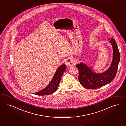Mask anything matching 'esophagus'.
I'll use <instances>...</instances> for the list:
<instances>
[{
  "label": "esophagus",
  "mask_w": 126,
  "mask_h": 126,
  "mask_svg": "<svg viewBox=\"0 0 126 126\" xmlns=\"http://www.w3.org/2000/svg\"><path fill=\"white\" fill-rule=\"evenodd\" d=\"M65 64L67 66H72L75 65V62L74 61L73 58L71 57H68L66 59L65 61Z\"/></svg>",
  "instance_id": "34e87169"
}]
</instances>
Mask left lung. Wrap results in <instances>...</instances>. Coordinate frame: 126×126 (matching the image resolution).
<instances>
[{
  "mask_svg": "<svg viewBox=\"0 0 126 126\" xmlns=\"http://www.w3.org/2000/svg\"><path fill=\"white\" fill-rule=\"evenodd\" d=\"M113 49L112 63L108 69L102 73H96L84 63H80L76 65L78 69V79L83 87L87 89H95L111 82L115 78L120 60V54L115 40L109 38Z\"/></svg>",
  "mask_w": 126,
  "mask_h": 126,
  "instance_id": "1",
  "label": "left lung"
}]
</instances>
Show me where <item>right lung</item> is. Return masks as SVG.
Masks as SVG:
<instances>
[{
    "label": "right lung",
    "instance_id": "obj_1",
    "mask_svg": "<svg viewBox=\"0 0 126 126\" xmlns=\"http://www.w3.org/2000/svg\"><path fill=\"white\" fill-rule=\"evenodd\" d=\"M66 69L65 64L61 65L57 70L53 78L49 84L43 89L40 91L33 93L37 95H47L53 94L56 91L59 87L62 74Z\"/></svg>",
    "mask_w": 126,
    "mask_h": 126
}]
</instances>
